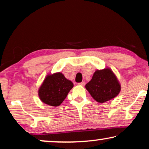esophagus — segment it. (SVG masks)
Segmentation results:
<instances>
[{
    "mask_svg": "<svg viewBox=\"0 0 149 149\" xmlns=\"http://www.w3.org/2000/svg\"><path fill=\"white\" fill-rule=\"evenodd\" d=\"M79 85H82V86H84V85H85V82H84V81H82V82H81V83H79Z\"/></svg>",
    "mask_w": 149,
    "mask_h": 149,
    "instance_id": "obj_1",
    "label": "esophagus"
}]
</instances>
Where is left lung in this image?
Wrapping results in <instances>:
<instances>
[{"instance_id":"obj_1","label":"left lung","mask_w":149,"mask_h":149,"mask_svg":"<svg viewBox=\"0 0 149 149\" xmlns=\"http://www.w3.org/2000/svg\"><path fill=\"white\" fill-rule=\"evenodd\" d=\"M85 88L95 100L104 103L119 94L121 85L113 71L110 68H105L95 71Z\"/></svg>"}]
</instances>
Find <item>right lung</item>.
Masks as SVG:
<instances>
[{"label":"right lung","instance_id":"obj_1","mask_svg":"<svg viewBox=\"0 0 149 149\" xmlns=\"http://www.w3.org/2000/svg\"><path fill=\"white\" fill-rule=\"evenodd\" d=\"M73 83L61 72L49 74L38 89L40 100L47 105L58 107L66 98Z\"/></svg>","mask_w":149,"mask_h":149}]
</instances>
